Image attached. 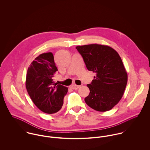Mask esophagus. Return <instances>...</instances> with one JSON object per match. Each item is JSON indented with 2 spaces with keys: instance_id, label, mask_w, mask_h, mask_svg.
I'll list each match as a JSON object with an SVG mask.
<instances>
[{
  "instance_id": "esophagus-1",
  "label": "esophagus",
  "mask_w": 150,
  "mask_h": 150,
  "mask_svg": "<svg viewBox=\"0 0 150 150\" xmlns=\"http://www.w3.org/2000/svg\"><path fill=\"white\" fill-rule=\"evenodd\" d=\"M80 87V86H77V85H76V84H74V85H72V86H71V88L73 89H77Z\"/></svg>"
}]
</instances>
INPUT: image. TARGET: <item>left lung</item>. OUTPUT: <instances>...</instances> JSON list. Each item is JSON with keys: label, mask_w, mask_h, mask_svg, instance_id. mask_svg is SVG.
<instances>
[{"label": "left lung", "mask_w": 150, "mask_h": 150, "mask_svg": "<svg viewBox=\"0 0 150 150\" xmlns=\"http://www.w3.org/2000/svg\"><path fill=\"white\" fill-rule=\"evenodd\" d=\"M89 71L95 73L90 84V92L85 98L88 106L98 111H107L122 98L128 81V74L118 52L111 47L92 44L79 45Z\"/></svg>", "instance_id": "8db88e82"}]
</instances>
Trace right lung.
I'll use <instances>...</instances> for the list:
<instances>
[{
    "instance_id": "obj_1",
    "label": "right lung",
    "mask_w": 150,
    "mask_h": 150,
    "mask_svg": "<svg viewBox=\"0 0 150 150\" xmlns=\"http://www.w3.org/2000/svg\"><path fill=\"white\" fill-rule=\"evenodd\" d=\"M58 69L52 53L40 54L28 69L26 88L32 100L37 107L47 114L59 111L68 88L55 84L53 77Z\"/></svg>"
}]
</instances>
